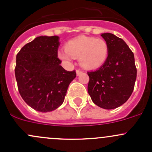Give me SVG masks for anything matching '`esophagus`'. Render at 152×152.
Listing matches in <instances>:
<instances>
[{"mask_svg":"<svg viewBox=\"0 0 152 152\" xmlns=\"http://www.w3.org/2000/svg\"><path fill=\"white\" fill-rule=\"evenodd\" d=\"M82 70H76V75H77V76L82 74Z\"/></svg>","mask_w":152,"mask_h":152,"instance_id":"obj_1","label":"esophagus"}]
</instances>
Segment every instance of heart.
I'll return each mask as SVG.
<instances>
[{
	"instance_id": "b5f03b06",
	"label": "heart",
	"mask_w": 152,
	"mask_h": 152,
	"mask_svg": "<svg viewBox=\"0 0 152 152\" xmlns=\"http://www.w3.org/2000/svg\"><path fill=\"white\" fill-rule=\"evenodd\" d=\"M65 50H59V59L67 62L71 61L72 57L79 59V64L83 68L93 70L101 67L106 62L109 47L103 39L79 37L67 42Z\"/></svg>"
}]
</instances>
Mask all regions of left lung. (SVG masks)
I'll list each match as a JSON object with an SVG mask.
<instances>
[{
    "label": "left lung",
    "mask_w": 152,
    "mask_h": 152,
    "mask_svg": "<svg viewBox=\"0 0 152 152\" xmlns=\"http://www.w3.org/2000/svg\"><path fill=\"white\" fill-rule=\"evenodd\" d=\"M102 37L108 44V56L98 70L87 72V90L95 104L113 110L124 104L132 93L137 69L134 53L123 39L110 33Z\"/></svg>",
    "instance_id": "1"
}]
</instances>
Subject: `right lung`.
Returning <instances> with one entry per match:
<instances>
[{"label":"right lung","instance_id":"1","mask_svg":"<svg viewBox=\"0 0 152 152\" xmlns=\"http://www.w3.org/2000/svg\"><path fill=\"white\" fill-rule=\"evenodd\" d=\"M58 36H40L26 44L17 54L15 78L19 93L29 107L41 113L62 105L75 70L67 71L57 57Z\"/></svg>","mask_w":152,"mask_h":152}]
</instances>
